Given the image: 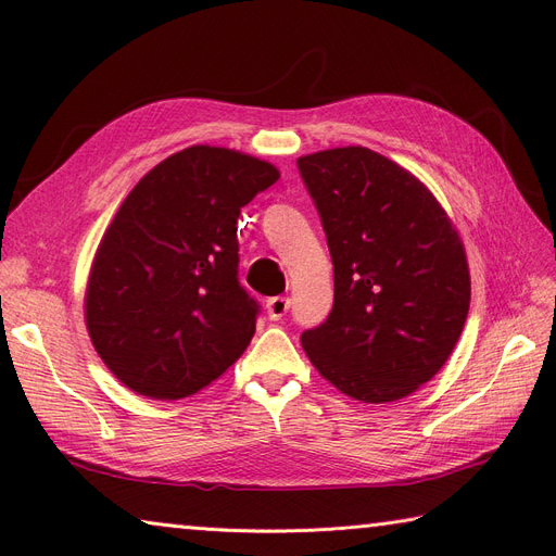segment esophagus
<instances>
[{
  "mask_svg": "<svg viewBox=\"0 0 556 556\" xmlns=\"http://www.w3.org/2000/svg\"><path fill=\"white\" fill-rule=\"evenodd\" d=\"M290 311V299L288 296H274L266 301V315L268 319H282Z\"/></svg>",
  "mask_w": 556,
  "mask_h": 556,
  "instance_id": "esophagus-1",
  "label": "esophagus"
}]
</instances>
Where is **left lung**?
<instances>
[{
    "mask_svg": "<svg viewBox=\"0 0 556 556\" xmlns=\"http://www.w3.org/2000/svg\"><path fill=\"white\" fill-rule=\"evenodd\" d=\"M333 262V308L301 333L311 364L362 403L441 371L470 304L466 250L422 180L362 146L296 160Z\"/></svg>",
    "mask_w": 556,
    "mask_h": 556,
    "instance_id": "obj_1",
    "label": "left lung"
}]
</instances>
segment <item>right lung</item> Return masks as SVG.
Instances as JSON below:
<instances>
[{
    "instance_id": "add662e5",
    "label": "right lung",
    "mask_w": 556,
    "mask_h": 556,
    "mask_svg": "<svg viewBox=\"0 0 556 556\" xmlns=\"http://www.w3.org/2000/svg\"><path fill=\"white\" fill-rule=\"evenodd\" d=\"M278 178L239 150L190 146L134 185L86 288L92 345L131 392L192 396L243 355L260 306L239 282L237 220Z\"/></svg>"
}]
</instances>
